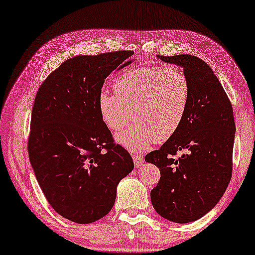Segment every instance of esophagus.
<instances>
[{"label":"esophagus","mask_w":255,"mask_h":255,"mask_svg":"<svg viewBox=\"0 0 255 255\" xmlns=\"http://www.w3.org/2000/svg\"><path fill=\"white\" fill-rule=\"evenodd\" d=\"M132 160H134V164H135L136 168H138V167L142 166L143 162H144L143 157H142V155H139V154L132 155Z\"/></svg>","instance_id":"esophagus-1"}]
</instances>
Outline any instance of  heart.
<instances>
[{
  "label": "heart",
  "instance_id": "heart-1",
  "mask_svg": "<svg viewBox=\"0 0 255 255\" xmlns=\"http://www.w3.org/2000/svg\"><path fill=\"white\" fill-rule=\"evenodd\" d=\"M116 94L102 89L97 96L100 116L110 130L119 131L131 117L135 123L117 140L131 152L144 151L175 134L187 115L191 87L181 67L139 66L116 79ZM133 113L131 114V112Z\"/></svg>",
  "mask_w": 255,
  "mask_h": 255
}]
</instances>
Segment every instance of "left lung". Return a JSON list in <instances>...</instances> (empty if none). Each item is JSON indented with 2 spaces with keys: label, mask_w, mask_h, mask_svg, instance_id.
Returning <instances> with one entry per match:
<instances>
[{
  "label": "left lung",
  "mask_w": 255,
  "mask_h": 255,
  "mask_svg": "<svg viewBox=\"0 0 255 255\" xmlns=\"http://www.w3.org/2000/svg\"><path fill=\"white\" fill-rule=\"evenodd\" d=\"M157 58L183 68L191 95L177 131L160 149L145 155V161L157 166L161 175L151 190V201L164 219L189 223L212 211L230 182L236 132L233 106L218 77L198 57ZM177 150L185 153L175 158Z\"/></svg>",
  "instance_id": "obj_1"
}]
</instances>
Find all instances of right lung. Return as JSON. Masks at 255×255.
Instances as JSON below:
<instances>
[{"label":"right lung","instance_id":"add662e5","mask_svg":"<svg viewBox=\"0 0 255 255\" xmlns=\"http://www.w3.org/2000/svg\"><path fill=\"white\" fill-rule=\"evenodd\" d=\"M132 55L74 56L37 90L28 138L30 166L51 207L72 222L87 225L108 214L118 184L134 168L97 109L105 79L134 62Z\"/></svg>","mask_w":255,"mask_h":255}]
</instances>
